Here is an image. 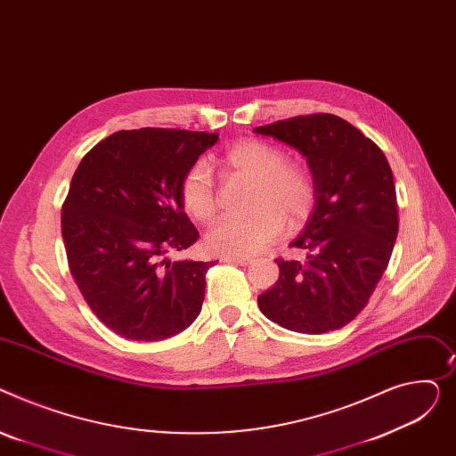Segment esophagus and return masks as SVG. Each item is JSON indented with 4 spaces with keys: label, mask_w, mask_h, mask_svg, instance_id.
I'll return each mask as SVG.
<instances>
[{
    "label": "esophagus",
    "mask_w": 456,
    "mask_h": 456,
    "mask_svg": "<svg viewBox=\"0 0 456 456\" xmlns=\"http://www.w3.org/2000/svg\"><path fill=\"white\" fill-rule=\"evenodd\" d=\"M223 261H224V263H235V265L245 266V265H248L252 259H250V257H233V256H224V257H223Z\"/></svg>",
    "instance_id": "34e87169"
}]
</instances>
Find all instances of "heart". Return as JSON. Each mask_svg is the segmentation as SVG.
Here are the masks:
<instances>
[{
  "label": "heart",
  "mask_w": 456,
  "mask_h": 456,
  "mask_svg": "<svg viewBox=\"0 0 456 456\" xmlns=\"http://www.w3.org/2000/svg\"><path fill=\"white\" fill-rule=\"evenodd\" d=\"M226 176L252 180L245 216L217 223L206 235L216 254L248 257L274 243L283 228H300L316 204V180L302 159L287 158L283 147L250 138L228 147L221 156ZM183 209L200 223H211L219 211V193L204 164H195L180 183Z\"/></svg>",
  "instance_id": "obj_1"
}]
</instances>
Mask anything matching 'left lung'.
Wrapping results in <instances>:
<instances>
[{
  "label": "left lung",
  "mask_w": 456,
  "mask_h": 456,
  "mask_svg": "<svg viewBox=\"0 0 456 456\" xmlns=\"http://www.w3.org/2000/svg\"><path fill=\"white\" fill-rule=\"evenodd\" d=\"M307 156L316 204L304 233L292 240L307 259L278 257L276 285L257 305L290 331L340 330L366 307L387 271L399 228L388 159L376 142L333 114L297 116L256 126Z\"/></svg>",
  "instance_id": "1"
}]
</instances>
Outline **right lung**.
Here are the masks:
<instances>
[{
	"mask_svg": "<svg viewBox=\"0 0 456 456\" xmlns=\"http://www.w3.org/2000/svg\"><path fill=\"white\" fill-rule=\"evenodd\" d=\"M219 134L119 130L90 149L62 204L69 273L101 322L130 340H162L199 316L216 261H167L199 239L180 183Z\"/></svg>",
	"mask_w": 456,
	"mask_h": 456,
	"instance_id": "obj_1",
	"label": "right lung"
}]
</instances>
